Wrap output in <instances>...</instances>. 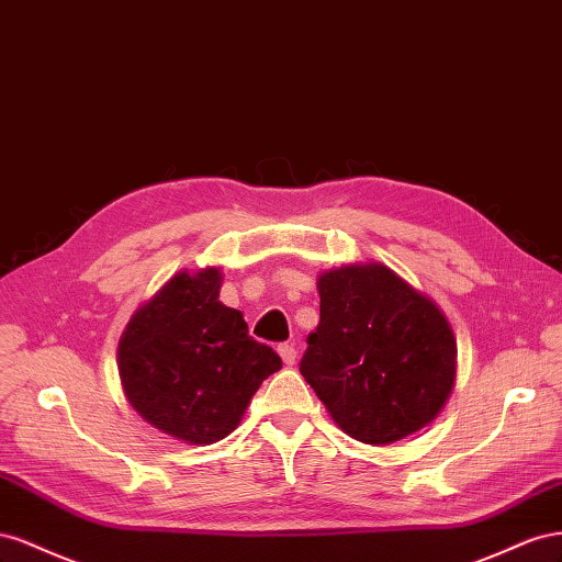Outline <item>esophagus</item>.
Segmentation results:
<instances>
[{
    "mask_svg": "<svg viewBox=\"0 0 562 562\" xmlns=\"http://www.w3.org/2000/svg\"><path fill=\"white\" fill-rule=\"evenodd\" d=\"M278 352H280V358H282V362L284 364H294L296 362V348L292 346V344H280L278 346Z\"/></svg>",
    "mask_w": 562,
    "mask_h": 562,
    "instance_id": "34e87169",
    "label": "esophagus"
}]
</instances>
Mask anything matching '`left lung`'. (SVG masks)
<instances>
[{"mask_svg":"<svg viewBox=\"0 0 562 562\" xmlns=\"http://www.w3.org/2000/svg\"><path fill=\"white\" fill-rule=\"evenodd\" d=\"M317 290L319 323L299 370L339 428L389 445L436 419L457 360L436 303L381 263L329 270Z\"/></svg>","mask_w":562,"mask_h":562,"instance_id":"8db88e82","label":"left lung"}]
</instances>
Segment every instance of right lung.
<instances>
[{"label": "right lung", "instance_id": "right-lung-1", "mask_svg": "<svg viewBox=\"0 0 562 562\" xmlns=\"http://www.w3.org/2000/svg\"><path fill=\"white\" fill-rule=\"evenodd\" d=\"M221 272L173 276L138 308L120 341V376L132 407L167 436L212 445L243 419L276 350L249 336L243 313L218 301Z\"/></svg>", "mask_w": 562, "mask_h": 562}]
</instances>
